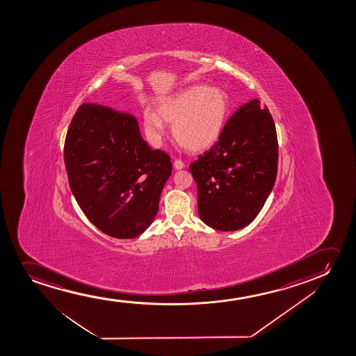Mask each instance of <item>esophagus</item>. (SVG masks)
I'll use <instances>...</instances> for the list:
<instances>
[{
    "label": "esophagus",
    "mask_w": 356,
    "mask_h": 356,
    "mask_svg": "<svg viewBox=\"0 0 356 356\" xmlns=\"http://www.w3.org/2000/svg\"><path fill=\"white\" fill-rule=\"evenodd\" d=\"M184 166H185V163L181 161V159H176V161H174V168H175V169H182Z\"/></svg>",
    "instance_id": "esophagus-1"
}]
</instances>
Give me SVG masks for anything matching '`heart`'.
<instances>
[{
    "mask_svg": "<svg viewBox=\"0 0 356 356\" xmlns=\"http://www.w3.org/2000/svg\"><path fill=\"white\" fill-rule=\"evenodd\" d=\"M154 113L145 112L143 129L154 143L165 135L162 122L172 124V134L181 146L190 151H204L222 134L229 115L227 93L218 88L198 85L186 88L156 104Z\"/></svg>",
    "mask_w": 356,
    "mask_h": 356,
    "instance_id": "1",
    "label": "heart"
}]
</instances>
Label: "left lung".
I'll return each instance as SVG.
<instances>
[{
    "mask_svg": "<svg viewBox=\"0 0 356 356\" xmlns=\"http://www.w3.org/2000/svg\"><path fill=\"white\" fill-rule=\"evenodd\" d=\"M278 142L268 107L252 99L238 108L219 140L190 165L204 224L234 231L250 224L273 191Z\"/></svg>",
    "mask_w": 356,
    "mask_h": 356,
    "instance_id": "obj_1",
    "label": "left lung"
}]
</instances>
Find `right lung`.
Masks as SVG:
<instances>
[{"instance_id": "right-lung-1", "label": "right lung", "mask_w": 356, "mask_h": 356, "mask_svg": "<svg viewBox=\"0 0 356 356\" xmlns=\"http://www.w3.org/2000/svg\"><path fill=\"white\" fill-rule=\"evenodd\" d=\"M171 158L152 149L135 117L81 104L69 125L64 163L79 207L103 234L134 238L156 218Z\"/></svg>"}]
</instances>
